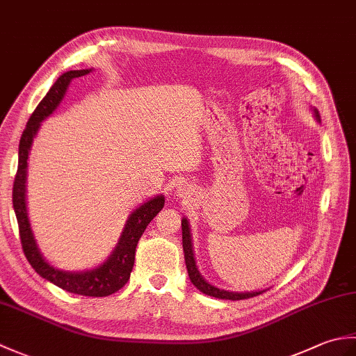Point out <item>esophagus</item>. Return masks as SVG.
<instances>
[{
    "label": "esophagus",
    "instance_id": "esophagus-1",
    "mask_svg": "<svg viewBox=\"0 0 356 356\" xmlns=\"http://www.w3.org/2000/svg\"><path fill=\"white\" fill-rule=\"evenodd\" d=\"M177 194L180 195V197H185V195H188L190 193H188V188L186 186H179Z\"/></svg>",
    "mask_w": 356,
    "mask_h": 356
}]
</instances>
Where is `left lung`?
<instances>
[{"label": "left lung", "mask_w": 356, "mask_h": 356, "mask_svg": "<svg viewBox=\"0 0 356 356\" xmlns=\"http://www.w3.org/2000/svg\"><path fill=\"white\" fill-rule=\"evenodd\" d=\"M314 118L316 119V122H320V113L316 108L311 107ZM182 245H184V254H185V264H186V270H188V277H190L191 283L197 287V289L202 293H207L209 297L214 298H220V300H246L251 297H257V295L263 293L264 291H251V292H232V291H226V289H220L214 284H211L209 282H207L203 275L200 274V270L197 268V263H195V257H194V249H193V238H191V228H190V222L188 218L184 217L182 218Z\"/></svg>", "instance_id": "8db88e82"}]
</instances>
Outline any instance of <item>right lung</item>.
<instances>
[{
    "mask_svg": "<svg viewBox=\"0 0 356 356\" xmlns=\"http://www.w3.org/2000/svg\"><path fill=\"white\" fill-rule=\"evenodd\" d=\"M90 72H93V69L70 70L63 73L32 113V116H30L26 125V130L22 131L19 140L18 171L13 182L12 200L15 214H17L18 220L22 251H24L29 263L32 264L36 274H40L42 278L47 280V282L56 284L58 287H61V289L67 292L84 295V297H107V295L115 293L120 287H124L128 282V278H130L134 264L136 246H138V241L142 237V234L145 231L148 223L162 211L165 205L163 195H154V197L140 203L138 208L133 209L131 214L127 218L124 231L120 234L119 241L116 243L115 249L111 251V254L101 264L86 270H64L55 268L53 264L45 260L40 246L36 243L32 226H30L26 199L27 159L35 136L41 128V122L50 115H53V111L59 107V104L64 99L67 88L70 86V82L76 78L86 76Z\"/></svg>",
    "mask_w": 356,
    "mask_h": 356,
    "instance_id": "right-lung-1",
    "label": "right lung"
}]
</instances>
